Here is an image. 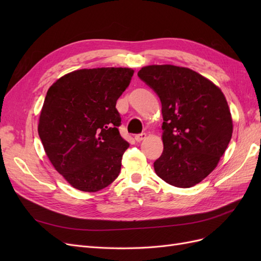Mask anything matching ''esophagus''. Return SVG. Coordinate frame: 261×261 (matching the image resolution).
Instances as JSON below:
<instances>
[{
	"mask_svg": "<svg viewBox=\"0 0 261 261\" xmlns=\"http://www.w3.org/2000/svg\"><path fill=\"white\" fill-rule=\"evenodd\" d=\"M146 136H147L146 133H140V134H137V135L135 136V139H136V141H141L146 138Z\"/></svg>",
	"mask_w": 261,
	"mask_h": 261,
	"instance_id": "esophagus-1",
	"label": "esophagus"
}]
</instances>
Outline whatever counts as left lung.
<instances>
[{
	"label": "left lung",
	"instance_id": "1",
	"mask_svg": "<svg viewBox=\"0 0 261 261\" xmlns=\"http://www.w3.org/2000/svg\"><path fill=\"white\" fill-rule=\"evenodd\" d=\"M138 77L160 98L163 152L153 163L168 184L188 188L216 169L232 138L226 99L212 82L193 69L149 65Z\"/></svg>",
	"mask_w": 261,
	"mask_h": 261
}]
</instances>
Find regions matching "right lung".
<instances>
[{"instance_id":"1","label":"right lung","mask_w":261,"mask_h":261,"mask_svg":"<svg viewBox=\"0 0 261 261\" xmlns=\"http://www.w3.org/2000/svg\"><path fill=\"white\" fill-rule=\"evenodd\" d=\"M133 75L125 67L78 69L46 92L39 137L55 170L74 188L98 192L120 174L129 144L118 132L115 106Z\"/></svg>"}]
</instances>
